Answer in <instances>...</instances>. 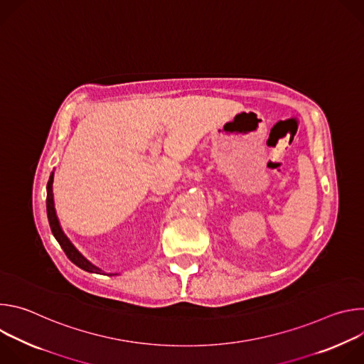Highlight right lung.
I'll use <instances>...</instances> for the list:
<instances>
[{
  "label": "right lung",
  "mask_w": 364,
  "mask_h": 364,
  "mask_svg": "<svg viewBox=\"0 0 364 364\" xmlns=\"http://www.w3.org/2000/svg\"><path fill=\"white\" fill-rule=\"evenodd\" d=\"M53 177L55 173L50 174V178L47 181V200H46V205H47V218H48V223H50V229L53 236L56 237V240L59 242V245L62 246V249L65 250L66 256L70 259V261L79 267L83 271L87 272H93V274H100L102 271L99 268H96L95 265H92L86 257L82 256V253L73 246V243L68 239V236L63 233L59 219L56 216V209H55V200H53Z\"/></svg>",
  "instance_id": "obj_1"
}]
</instances>
